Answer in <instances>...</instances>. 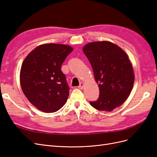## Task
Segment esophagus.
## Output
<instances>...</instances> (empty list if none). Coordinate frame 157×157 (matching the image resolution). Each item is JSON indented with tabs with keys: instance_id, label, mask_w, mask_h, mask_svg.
Segmentation results:
<instances>
[{
	"instance_id": "obj_1",
	"label": "esophagus",
	"mask_w": 157,
	"mask_h": 157,
	"mask_svg": "<svg viewBox=\"0 0 157 157\" xmlns=\"http://www.w3.org/2000/svg\"><path fill=\"white\" fill-rule=\"evenodd\" d=\"M83 87H84V83L83 82H80V84H79V86H78V88L79 89H82Z\"/></svg>"
}]
</instances>
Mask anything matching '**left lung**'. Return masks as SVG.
<instances>
[{
    "label": "left lung",
    "instance_id": "obj_1",
    "mask_svg": "<svg viewBox=\"0 0 157 157\" xmlns=\"http://www.w3.org/2000/svg\"><path fill=\"white\" fill-rule=\"evenodd\" d=\"M82 50L99 88L98 100L90 104L99 111H112L126 100L134 85V71L128 55L109 41L90 42Z\"/></svg>",
    "mask_w": 157,
    "mask_h": 157
}]
</instances>
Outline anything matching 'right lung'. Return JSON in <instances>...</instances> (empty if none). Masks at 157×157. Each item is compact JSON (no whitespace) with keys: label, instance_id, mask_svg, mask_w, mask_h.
<instances>
[{"label":"right lung","instance_id":"obj_1","mask_svg":"<svg viewBox=\"0 0 157 157\" xmlns=\"http://www.w3.org/2000/svg\"><path fill=\"white\" fill-rule=\"evenodd\" d=\"M73 50L68 45L44 44L31 51L23 61L21 87L28 100L40 111L56 112L67 101L69 87L61 67Z\"/></svg>","mask_w":157,"mask_h":157}]
</instances>
